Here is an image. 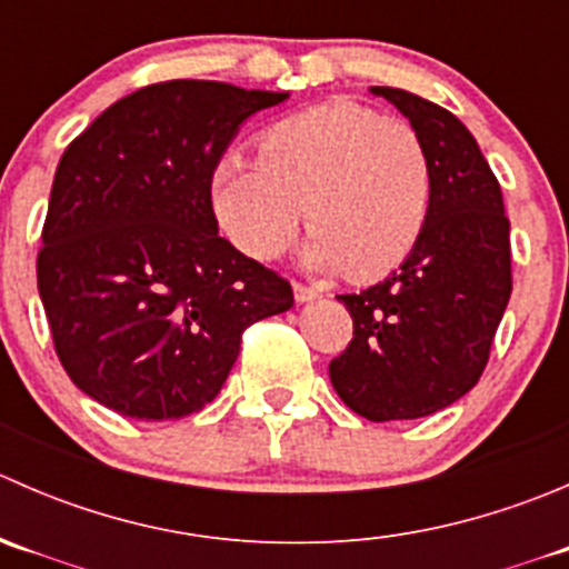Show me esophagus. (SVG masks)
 Here are the masks:
<instances>
[{
    "label": "esophagus",
    "mask_w": 569,
    "mask_h": 569,
    "mask_svg": "<svg viewBox=\"0 0 569 569\" xmlns=\"http://www.w3.org/2000/svg\"><path fill=\"white\" fill-rule=\"evenodd\" d=\"M291 289H295L297 302H311V300H317V297H319V289L300 283V280H295V283H291Z\"/></svg>",
    "instance_id": "34e87169"
}]
</instances>
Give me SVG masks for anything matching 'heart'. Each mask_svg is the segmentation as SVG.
<instances>
[{"instance_id":"obj_1","label":"heart","mask_w":569,"mask_h":569,"mask_svg":"<svg viewBox=\"0 0 569 569\" xmlns=\"http://www.w3.org/2000/svg\"><path fill=\"white\" fill-rule=\"evenodd\" d=\"M432 168L416 129L355 101H325L258 137V159L226 157L211 206L244 256L272 261L302 222L306 261L375 280L399 267L423 231Z\"/></svg>"}]
</instances>
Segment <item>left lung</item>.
I'll return each mask as SVG.
<instances>
[{
	"label": "left lung",
	"instance_id": "8db88e82",
	"mask_svg": "<svg viewBox=\"0 0 569 569\" xmlns=\"http://www.w3.org/2000/svg\"><path fill=\"white\" fill-rule=\"evenodd\" d=\"M388 99L427 148L432 194L416 248L391 278L341 295L352 341L330 360L343 405L369 421H407L455 405L479 382L512 295L509 220L473 134L399 88Z\"/></svg>",
	"mask_w": 569,
	"mask_h": 569
}]
</instances>
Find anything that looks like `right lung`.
I'll use <instances>...</instances> for the list:
<instances>
[{"label": "right lung", "instance_id": "right-lung-1", "mask_svg": "<svg viewBox=\"0 0 569 569\" xmlns=\"http://www.w3.org/2000/svg\"><path fill=\"white\" fill-rule=\"evenodd\" d=\"M289 93L203 79L104 109L57 164L38 291L62 369L120 416L173 421L220 393L242 332L291 283L217 233L211 173L258 109Z\"/></svg>", "mask_w": 569, "mask_h": 569}]
</instances>
